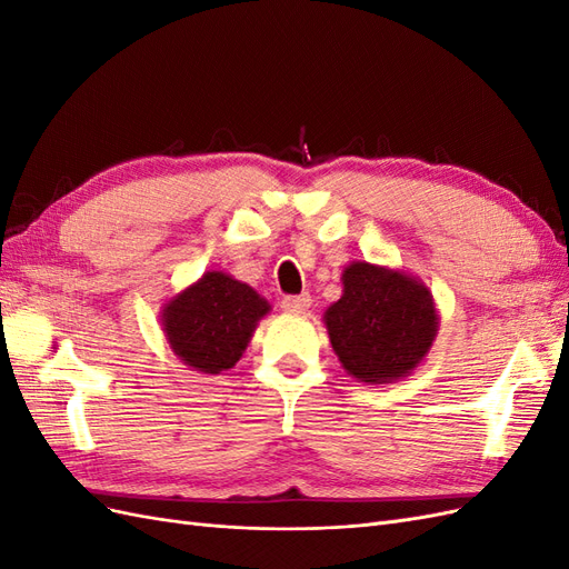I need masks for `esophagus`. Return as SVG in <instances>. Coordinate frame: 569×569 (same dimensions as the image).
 I'll return each mask as SVG.
<instances>
[{
    "label": "esophagus",
    "mask_w": 569,
    "mask_h": 569,
    "mask_svg": "<svg viewBox=\"0 0 569 569\" xmlns=\"http://www.w3.org/2000/svg\"><path fill=\"white\" fill-rule=\"evenodd\" d=\"M308 306H311V295H306V291L303 295H291L282 299V308L289 313H303Z\"/></svg>",
    "instance_id": "34e87169"
}]
</instances>
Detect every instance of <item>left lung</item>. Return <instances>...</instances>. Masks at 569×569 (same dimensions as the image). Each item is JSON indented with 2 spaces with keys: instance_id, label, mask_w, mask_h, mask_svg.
<instances>
[{
  "instance_id": "8db88e82",
  "label": "left lung",
  "mask_w": 569,
  "mask_h": 569,
  "mask_svg": "<svg viewBox=\"0 0 569 569\" xmlns=\"http://www.w3.org/2000/svg\"><path fill=\"white\" fill-rule=\"evenodd\" d=\"M341 280L343 295L325 313L341 366L368 385L416 370L437 335L429 291L403 272L370 263H351Z\"/></svg>"
}]
</instances>
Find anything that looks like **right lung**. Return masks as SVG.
Returning a JSON list of instances; mask_svg holds the SVG:
<instances>
[{
  "label": "right lung",
  "instance_id": "1",
  "mask_svg": "<svg viewBox=\"0 0 569 569\" xmlns=\"http://www.w3.org/2000/svg\"><path fill=\"white\" fill-rule=\"evenodd\" d=\"M270 311L266 299L226 272H206L166 306L163 330L173 351L201 372L232 368Z\"/></svg>",
  "mask_w": 569,
  "mask_h": 569
}]
</instances>
